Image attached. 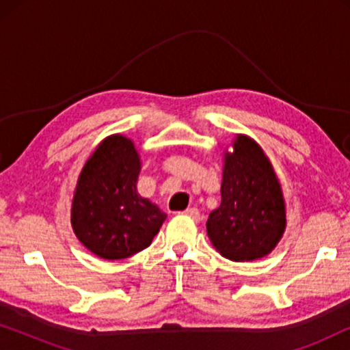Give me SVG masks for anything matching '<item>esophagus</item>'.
I'll return each mask as SVG.
<instances>
[{
  "instance_id": "obj_1",
  "label": "esophagus",
  "mask_w": 350,
  "mask_h": 350,
  "mask_svg": "<svg viewBox=\"0 0 350 350\" xmlns=\"http://www.w3.org/2000/svg\"><path fill=\"white\" fill-rule=\"evenodd\" d=\"M183 213L186 215V217L193 218L194 221H199V219H200V213H199V210H198V208H186Z\"/></svg>"
}]
</instances>
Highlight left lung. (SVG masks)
Masks as SVG:
<instances>
[{
    "label": "left lung",
    "mask_w": 350,
    "mask_h": 350,
    "mask_svg": "<svg viewBox=\"0 0 350 350\" xmlns=\"http://www.w3.org/2000/svg\"><path fill=\"white\" fill-rule=\"evenodd\" d=\"M286 207L279 176L262 148L236 133L223 152L221 204L207 219V236L219 255L253 261L269 255L284 237Z\"/></svg>",
    "instance_id": "1"
}]
</instances>
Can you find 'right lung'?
<instances>
[{"label":"right lung","mask_w":350,"mask_h":350,"mask_svg":"<svg viewBox=\"0 0 350 350\" xmlns=\"http://www.w3.org/2000/svg\"><path fill=\"white\" fill-rule=\"evenodd\" d=\"M142 159L121 133L103 138L81 170L71 200L78 241L103 260H122L150 247L167 215L137 191Z\"/></svg>","instance_id":"add662e5"}]
</instances>
